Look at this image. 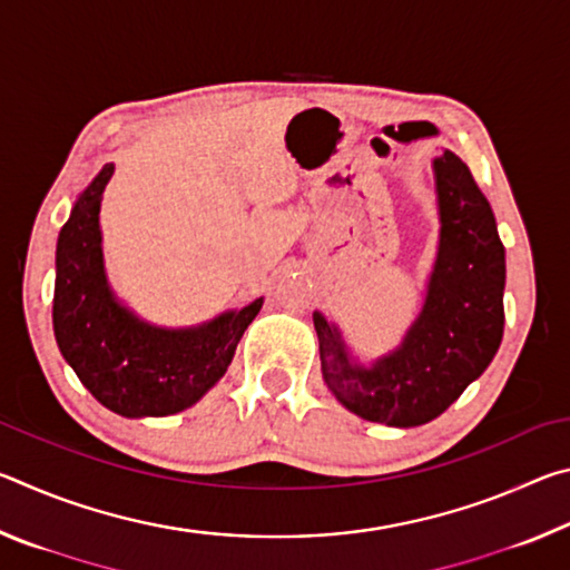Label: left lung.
Returning a JSON list of instances; mask_svg holds the SVG:
<instances>
[{"instance_id":"8db88e82","label":"left lung","mask_w":570,"mask_h":570,"mask_svg":"<svg viewBox=\"0 0 570 570\" xmlns=\"http://www.w3.org/2000/svg\"><path fill=\"white\" fill-rule=\"evenodd\" d=\"M438 193V256L420 314L392 352L360 362L342 330L314 312L322 374L356 417L417 428L440 417L475 382L503 340L505 248L493 208L452 150L432 158Z\"/></svg>"}]
</instances>
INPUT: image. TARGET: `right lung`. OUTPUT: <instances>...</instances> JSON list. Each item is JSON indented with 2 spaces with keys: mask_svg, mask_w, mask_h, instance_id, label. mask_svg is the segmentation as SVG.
Here are the masks:
<instances>
[{
  "mask_svg": "<svg viewBox=\"0 0 570 570\" xmlns=\"http://www.w3.org/2000/svg\"><path fill=\"white\" fill-rule=\"evenodd\" d=\"M112 173V163L102 166L57 238L55 340L102 407L130 420L168 417L193 407L224 377L264 298L180 330L140 320L105 274L100 206Z\"/></svg>",
  "mask_w": 570,
  "mask_h": 570,
  "instance_id": "obj_1",
  "label": "right lung"
}]
</instances>
